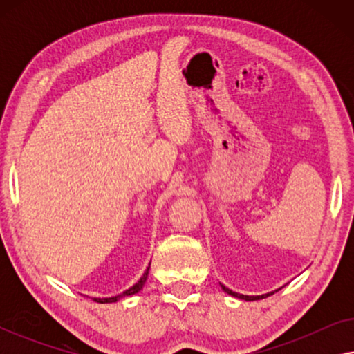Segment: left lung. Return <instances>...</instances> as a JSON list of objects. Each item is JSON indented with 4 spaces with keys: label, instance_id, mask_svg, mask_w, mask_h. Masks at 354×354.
Segmentation results:
<instances>
[{
    "label": "left lung",
    "instance_id": "1",
    "mask_svg": "<svg viewBox=\"0 0 354 354\" xmlns=\"http://www.w3.org/2000/svg\"><path fill=\"white\" fill-rule=\"evenodd\" d=\"M221 287H222V290H224V292H225L227 295H230V297H235V298H240V299H245V301H256V299L268 298V297H270V295L274 293V292H270V293H266V295H256V297H250V295H240V293L232 292L230 288H227L225 285H222V283H221Z\"/></svg>",
    "mask_w": 354,
    "mask_h": 354
}]
</instances>
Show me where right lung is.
<instances>
[{
  "mask_svg": "<svg viewBox=\"0 0 354 354\" xmlns=\"http://www.w3.org/2000/svg\"><path fill=\"white\" fill-rule=\"evenodd\" d=\"M148 272H149V266L147 268V270H145V272H143L142 277H140L138 282L133 285V287H130L129 290H125V292L115 295V297H111V298H93V301H96V303H115V301H119L120 298L132 297V295L138 293L140 290L143 288V285H145V282H147V279H148Z\"/></svg>",
  "mask_w": 354,
  "mask_h": 354,
  "instance_id": "1",
  "label": "right lung"
}]
</instances>
